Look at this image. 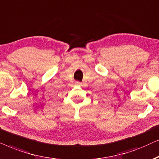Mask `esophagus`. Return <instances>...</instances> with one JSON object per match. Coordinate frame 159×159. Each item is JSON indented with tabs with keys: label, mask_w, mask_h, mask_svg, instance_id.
<instances>
[{
	"label": "esophagus",
	"mask_w": 159,
	"mask_h": 159,
	"mask_svg": "<svg viewBox=\"0 0 159 159\" xmlns=\"http://www.w3.org/2000/svg\"><path fill=\"white\" fill-rule=\"evenodd\" d=\"M75 84H76V85H79V86H80V85H81V84L80 83L79 81H76V82H75Z\"/></svg>",
	"instance_id": "esophagus-1"
}]
</instances>
